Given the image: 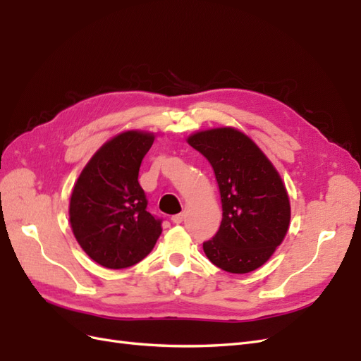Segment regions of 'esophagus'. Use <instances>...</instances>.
I'll return each instance as SVG.
<instances>
[{"instance_id":"obj_1","label":"esophagus","mask_w":361,"mask_h":361,"mask_svg":"<svg viewBox=\"0 0 361 361\" xmlns=\"http://www.w3.org/2000/svg\"><path fill=\"white\" fill-rule=\"evenodd\" d=\"M183 218H185V212H180V214L173 215V216H171V221H173L174 224H180V223L183 221Z\"/></svg>"}]
</instances>
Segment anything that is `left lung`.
<instances>
[{"label": "left lung", "mask_w": 361, "mask_h": 361, "mask_svg": "<svg viewBox=\"0 0 361 361\" xmlns=\"http://www.w3.org/2000/svg\"><path fill=\"white\" fill-rule=\"evenodd\" d=\"M187 141L209 161L220 188L223 220L203 244L206 257L232 274L257 269L274 255L290 223L279 171L253 140L232 126L199 130Z\"/></svg>", "instance_id": "left-lung-1"}]
</instances>
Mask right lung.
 Listing matches in <instances>:
<instances>
[{
	"label": "right lung",
	"instance_id": "add662e5",
	"mask_svg": "<svg viewBox=\"0 0 361 361\" xmlns=\"http://www.w3.org/2000/svg\"><path fill=\"white\" fill-rule=\"evenodd\" d=\"M155 134L125 130L108 140L85 164L71 194L69 221L76 241L96 264L129 268L143 260L162 232L147 212L138 183L141 161Z\"/></svg>",
	"mask_w": 361,
	"mask_h": 361
}]
</instances>
